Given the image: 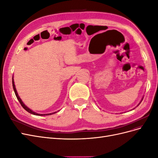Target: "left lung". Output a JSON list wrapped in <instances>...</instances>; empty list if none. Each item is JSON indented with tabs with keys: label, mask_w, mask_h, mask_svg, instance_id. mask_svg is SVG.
Listing matches in <instances>:
<instances>
[{
	"label": "left lung",
	"mask_w": 158,
	"mask_h": 158,
	"mask_svg": "<svg viewBox=\"0 0 158 158\" xmlns=\"http://www.w3.org/2000/svg\"><path fill=\"white\" fill-rule=\"evenodd\" d=\"M142 99H143V98H142ZM142 100H141V102H142ZM141 102H140V103H141ZM140 103H139V104H140Z\"/></svg>",
	"instance_id": "left-lung-1"
}]
</instances>
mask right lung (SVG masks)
<instances>
[{"label": "right lung", "mask_w": 158, "mask_h": 158, "mask_svg": "<svg viewBox=\"0 0 158 158\" xmlns=\"http://www.w3.org/2000/svg\"><path fill=\"white\" fill-rule=\"evenodd\" d=\"M12 86H13V89H14V93H15V94H16V98H17L18 100L19 101V102H20V103L21 104V106H22V107H23V109H24L26 110V111H27V112H29V113H31V114H35V115H40V116L49 115V114H54V113H56V112H55V113H49V114H39V113H35L34 111H33L32 110H31L30 109L28 108L26 106H25V104L22 102V99L20 98V97H19V95H18V93H17V91H16V87H15V84H14V79H13V78H12Z\"/></svg>", "instance_id": "add662e5"}]
</instances>
